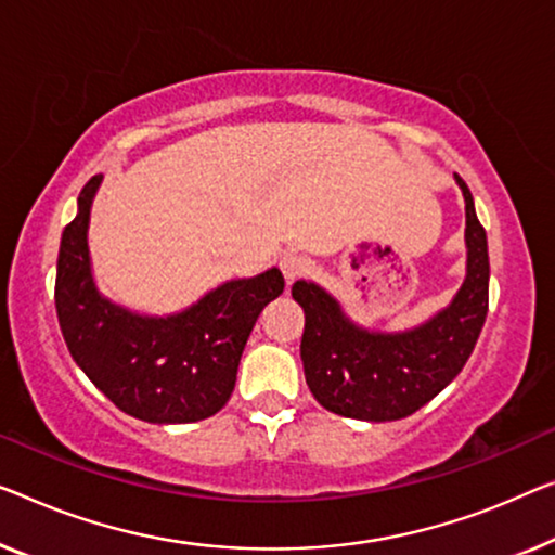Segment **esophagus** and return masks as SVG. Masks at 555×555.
<instances>
[{
	"label": "esophagus",
	"instance_id": "esophagus-1",
	"mask_svg": "<svg viewBox=\"0 0 555 555\" xmlns=\"http://www.w3.org/2000/svg\"><path fill=\"white\" fill-rule=\"evenodd\" d=\"M281 267V274H284L286 284H294L296 279H301L304 274H309V261L304 259V256H296V254H286L284 259L279 261Z\"/></svg>",
	"mask_w": 555,
	"mask_h": 555
}]
</instances>
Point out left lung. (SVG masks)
I'll return each instance as SVG.
<instances>
[{
  "instance_id": "8db88e82",
  "label": "left lung",
  "mask_w": 555,
  "mask_h": 555,
  "mask_svg": "<svg viewBox=\"0 0 555 555\" xmlns=\"http://www.w3.org/2000/svg\"><path fill=\"white\" fill-rule=\"evenodd\" d=\"M466 202V279L451 304L406 331H371L346 317L324 286L296 281L304 309V376L331 413L359 421H399L426 406L461 374L489 311V242L466 181L453 173Z\"/></svg>"
}]
</instances>
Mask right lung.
<instances>
[{
    "label": "right lung",
    "mask_w": 555,
    "mask_h": 555,
    "mask_svg": "<svg viewBox=\"0 0 555 555\" xmlns=\"http://www.w3.org/2000/svg\"><path fill=\"white\" fill-rule=\"evenodd\" d=\"M81 189L77 217L64 229L56 259L54 304L72 359L114 406L146 424H192L224 409L236 384L246 338L284 292L274 267L231 279L169 317H146L114 304L96 288L87 231L102 184Z\"/></svg>",
    "instance_id": "obj_1"
}]
</instances>
